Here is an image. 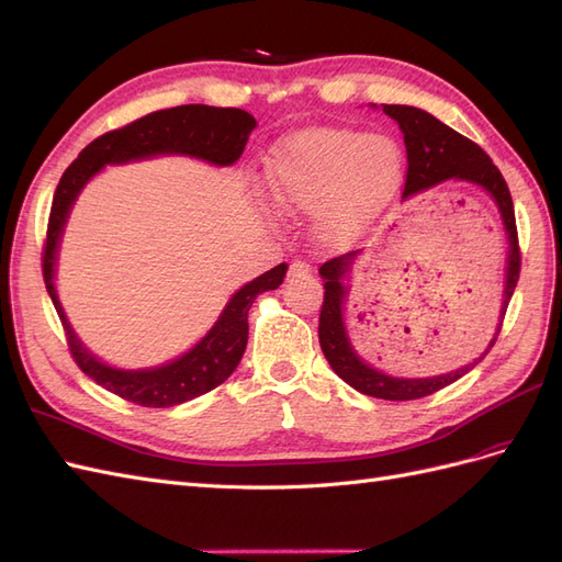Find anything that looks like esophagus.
I'll return each mask as SVG.
<instances>
[{"instance_id":"1","label":"esophagus","mask_w":562,"mask_h":562,"mask_svg":"<svg viewBox=\"0 0 562 562\" xmlns=\"http://www.w3.org/2000/svg\"><path fill=\"white\" fill-rule=\"evenodd\" d=\"M311 272H313V268L306 261H294V263H290V270H286V278L301 280V278H308Z\"/></svg>"}]
</instances>
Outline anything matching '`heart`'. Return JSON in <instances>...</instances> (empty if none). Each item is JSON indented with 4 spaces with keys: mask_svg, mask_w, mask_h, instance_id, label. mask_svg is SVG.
I'll return each instance as SVG.
<instances>
[{
    "mask_svg": "<svg viewBox=\"0 0 562 562\" xmlns=\"http://www.w3.org/2000/svg\"><path fill=\"white\" fill-rule=\"evenodd\" d=\"M405 176L397 140L348 126H317L278 143L268 188L284 212H315V231L329 245L360 237L386 212Z\"/></svg>",
    "mask_w": 562,
    "mask_h": 562,
    "instance_id": "heart-1",
    "label": "heart"
}]
</instances>
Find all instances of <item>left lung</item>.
<instances>
[{
    "label": "left lung",
    "mask_w": 562,
    "mask_h": 562,
    "mask_svg": "<svg viewBox=\"0 0 562 562\" xmlns=\"http://www.w3.org/2000/svg\"><path fill=\"white\" fill-rule=\"evenodd\" d=\"M383 112L393 117L405 136L407 148V179L403 198L416 195V192L428 190L447 179H461L485 188L492 200L496 202L502 212L504 228L508 235V259H506V284H504V303L499 311V319L494 323V331L490 327L483 346H480V356L459 367L450 374L430 376V379H400L376 372L374 367L362 362V358L352 350L346 325H344V299H346V284L344 278L352 261L358 259L360 251L341 254L336 259L319 266V276L325 280V301L323 311H319V346L331 370L339 374L348 386L356 391L381 397V400H419L430 393H436L445 386H450L463 374H469L473 367L483 360L490 348L494 346L496 336L502 331V319L506 315L508 301L516 290L520 278V247H518V228H516V212H513V200L508 186L504 181L502 171L492 165L490 155L473 143L471 138L461 136L452 126L442 124L426 110L412 108V105H383Z\"/></svg>",
    "instance_id": "8db88e82"
}]
</instances>
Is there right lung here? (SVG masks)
I'll return each mask as SVG.
<instances>
[{
	"mask_svg": "<svg viewBox=\"0 0 562 562\" xmlns=\"http://www.w3.org/2000/svg\"><path fill=\"white\" fill-rule=\"evenodd\" d=\"M256 126V120L247 110L239 108H212V105H179L169 110H157L132 124L112 130L77 155L75 162L60 176L54 192L49 226H46V243L42 249V276L46 292H49L56 313L60 315L63 329L68 336L70 356L79 370L91 376L99 386L130 400L140 407H173L188 403V400L214 391L226 381L239 364L247 348L249 323L247 313L254 299L278 290L284 280L286 266L280 263L266 270L263 276L245 284L228 301L226 311L221 313L216 325L204 339L190 348L186 356L153 370L124 372L95 360L91 352L77 339L66 313L60 308L54 286L56 251L66 226L70 206L79 190L103 165H124L132 159L155 157V155H190L206 159V162L226 167L243 155L247 138Z\"/></svg>",
	"mask_w": 562,
	"mask_h": 562,
	"instance_id": "obj_1",
	"label": "right lung"
}]
</instances>
